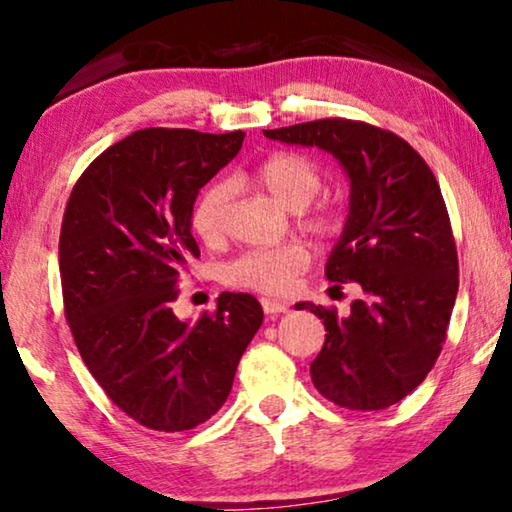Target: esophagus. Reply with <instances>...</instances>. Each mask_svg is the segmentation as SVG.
I'll list each match as a JSON object with an SVG mask.
<instances>
[{"mask_svg": "<svg viewBox=\"0 0 512 512\" xmlns=\"http://www.w3.org/2000/svg\"><path fill=\"white\" fill-rule=\"evenodd\" d=\"M259 303H262L264 314H282L289 310L287 303H282V300H275V298H262Z\"/></svg>", "mask_w": 512, "mask_h": 512, "instance_id": "34e87169", "label": "esophagus"}]
</instances>
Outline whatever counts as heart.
<instances>
[{
  "label": "heart",
  "mask_w": 512,
  "mask_h": 512,
  "mask_svg": "<svg viewBox=\"0 0 512 512\" xmlns=\"http://www.w3.org/2000/svg\"><path fill=\"white\" fill-rule=\"evenodd\" d=\"M255 180L291 212H298V225L314 237L335 239L344 232L346 216L335 200H314L323 189V173L310 157L298 152H275L255 170ZM232 186L209 184L191 209V227L205 243L221 241ZM312 262L310 248L303 243H285L275 248L246 250L221 269L227 287L248 289L257 294H287Z\"/></svg>",
  "instance_id": "heart-1"
}]
</instances>
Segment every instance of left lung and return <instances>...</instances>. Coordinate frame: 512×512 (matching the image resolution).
I'll list each match as a JSON object with an SVG mask.
<instances>
[{"mask_svg":"<svg viewBox=\"0 0 512 512\" xmlns=\"http://www.w3.org/2000/svg\"><path fill=\"white\" fill-rule=\"evenodd\" d=\"M264 136L319 145L351 177V212L326 278L358 282L351 312L298 303L326 326L312 383L339 408L385 410L433 369L458 294V250L440 184L408 141L348 118H321Z\"/></svg>","mask_w":512,"mask_h":512,"instance_id":"obj_1","label":"left lung"}]
</instances>
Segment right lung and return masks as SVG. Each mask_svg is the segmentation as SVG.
<instances>
[{
  "label": "right lung",
  "mask_w": 512,
  "mask_h": 512,
  "mask_svg": "<svg viewBox=\"0 0 512 512\" xmlns=\"http://www.w3.org/2000/svg\"><path fill=\"white\" fill-rule=\"evenodd\" d=\"M241 129L148 127L113 143L72 186L59 237L63 312L81 360L113 405L150 431L200 426L230 396L264 312L223 291L189 326L173 314L198 191L237 157Z\"/></svg>",
  "instance_id": "add662e5"
}]
</instances>
